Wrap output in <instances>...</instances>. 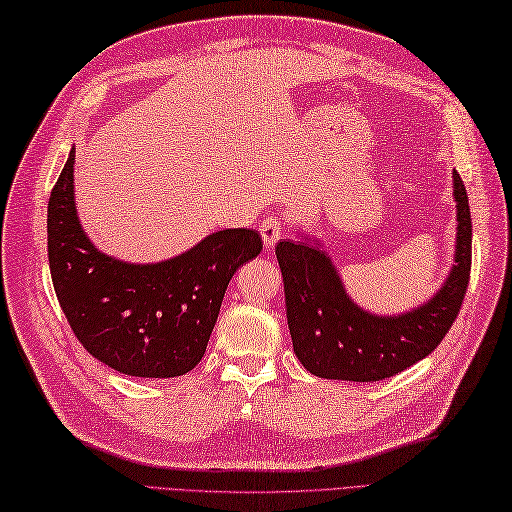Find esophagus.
<instances>
[{"label":"esophagus","mask_w":512,"mask_h":512,"mask_svg":"<svg viewBox=\"0 0 512 512\" xmlns=\"http://www.w3.org/2000/svg\"><path fill=\"white\" fill-rule=\"evenodd\" d=\"M259 233H262V242H264V248L266 250H273L275 244L281 239V235H284V222L279 220V217H266V220L262 222V226H259Z\"/></svg>","instance_id":"esophagus-1"}]
</instances>
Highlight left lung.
I'll return each instance as SVG.
<instances>
[{
    "mask_svg": "<svg viewBox=\"0 0 512 512\" xmlns=\"http://www.w3.org/2000/svg\"><path fill=\"white\" fill-rule=\"evenodd\" d=\"M453 198L458 233L449 275L431 299L398 314L358 306L319 237L299 233L277 244L292 347L310 374L374 383L436 350L458 317L471 275V211L458 171H453Z\"/></svg>",
    "mask_w": 512,
    "mask_h": 512,
    "instance_id": "1",
    "label": "left lung"
}]
</instances>
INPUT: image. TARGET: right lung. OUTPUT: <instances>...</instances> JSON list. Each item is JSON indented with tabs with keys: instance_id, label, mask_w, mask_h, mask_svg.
<instances>
[{
	"instance_id": "obj_1",
	"label": "right lung",
	"mask_w": 512,
	"mask_h": 512,
	"mask_svg": "<svg viewBox=\"0 0 512 512\" xmlns=\"http://www.w3.org/2000/svg\"><path fill=\"white\" fill-rule=\"evenodd\" d=\"M262 253L253 228H224L156 264L92 244L74 202V149L48 202V259L61 310L96 361L138 378H173L202 361L228 281Z\"/></svg>"
}]
</instances>
